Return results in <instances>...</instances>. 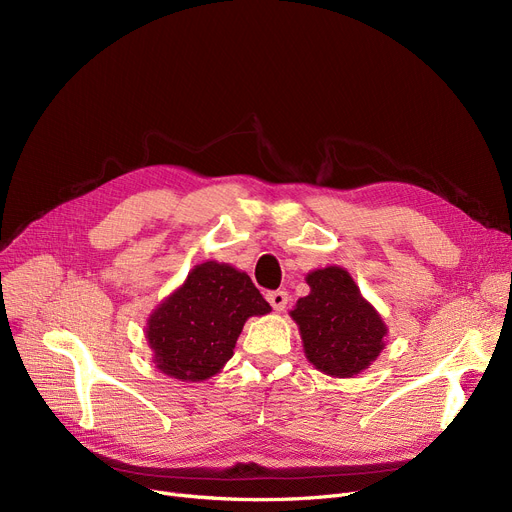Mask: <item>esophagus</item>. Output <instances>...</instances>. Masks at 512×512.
I'll return each instance as SVG.
<instances>
[{"label":"esophagus","mask_w":512,"mask_h":512,"mask_svg":"<svg viewBox=\"0 0 512 512\" xmlns=\"http://www.w3.org/2000/svg\"><path fill=\"white\" fill-rule=\"evenodd\" d=\"M267 303L274 307V311H284L286 305H288V294L284 290L267 292Z\"/></svg>","instance_id":"esophagus-1"}]
</instances>
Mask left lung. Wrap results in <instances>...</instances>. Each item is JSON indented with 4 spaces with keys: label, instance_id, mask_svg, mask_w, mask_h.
I'll return each instance as SVG.
<instances>
[{
    "label": "left lung",
    "instance_id": "obj_1",
    "mask_svg": "<svg viewBox=\"0 0 512 512\" xmlns=\"http://www.w3.org/2000/svg\"><path fill=\"white\" fill-rule=\"evenodd\" d=\"M311 292L297 301V321L309 363L334 378H353L380 357L388 328L344 267L307 276Z\"/></svg>",
    "mask_w": 512,
    "mask_h": 512
}]
</instances>
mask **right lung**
<instances>
[{
  "label": "right lung",
  "mask_w": 512,
  "mask_h": 512,
  "mask_svg": "<svg viewBox=\"0 0 512 512\" xmlns=\"http://www.w3.org/2000/svg\"><path fill=\"white\" fill-rule=\"evenodd\" d=\"M272 307L236 267L205 261L188 272L147 319L155 367L180 382H203L234 355L245 321Z\"/></svg>",
  "instance_id": "1"
}]
</instances>
